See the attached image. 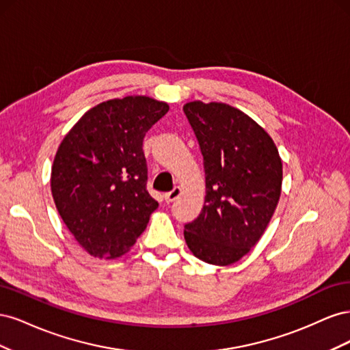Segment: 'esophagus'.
Here are the masks:
<instances>
[{
    "mask_svg": "<svg viewBox=\"0 0 350 350\" xmlns=\"http://www.w3.org/2000/svg\"><path fill=\"white\" fill-rule=\"evenodd\" d=\"M181 194H183L181 187H175L172 191H169V193L165 194V200L167 201V203H171V201H175Z\"/></svg>",
    "mask_w": 350,
    "mask_h": 350,
    "instance_id": "obj_1",
    "label": "esophagus"
}]
</instances>
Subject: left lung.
I'll return each instance as SVG.
<instances>
[{
  "label": "left lung",
  "mask_w": 350,
  "mask_h": 350,
  "mask_svg": "<svg viewBox=\"0 0 350 350\" xmlns=\"http://www.w3.org/2000/svg\"><path fill=\"white\" fill-rule=\"evenodd\" d=\"M204 159L206 197L187 224V245L201 261L229 266L260 241L282 193V159L267 131L221 102L184 105Z\"/></svg>",
  "instance_id": "8db88e82"
}]
</instances>
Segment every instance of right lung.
<instances>
[{"label": "right lung", "instance_id": "obj_1", "mask_svg": "<svg viewBox=\"0 0 350 350\" xmlns=\"http://www.w3.org/2000/svg\"><path fill=\"white\" fill-rule=\"evenodd\" d=\"M169 111L149 96L111 99L89 109L61 142L51 191L68 230L90 256L130 251L157 208L146 189V133Z\"/></svg>", "mask_w": 350, "mask_h": 350}]
</instances>
